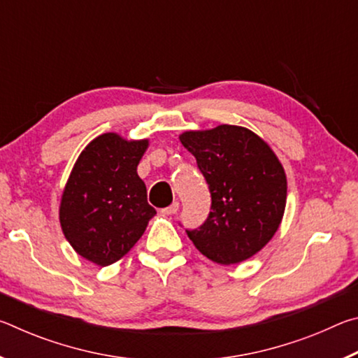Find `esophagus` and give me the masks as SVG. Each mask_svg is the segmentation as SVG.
I'll return each mask as SVG.
<instances>
[{"label":"esophagus","mask_w":358,"mask_h":358,"mask_svg":"<svg viewBox=\"0 0 358 358\" xmlns=\"http://www.w3.org/2000/svg\"><path fill=\"white\" fill-rule=\"evenodd\" d=\"M178 208H180V203L178 202H173L172 205H169V207L167 208H162L161 210V213L162 215H175V213H177V211H178Z\"/></svg>","instance_id":"1"}]
</instances>
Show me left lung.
I'll return each mask as SVG.
<instances>
[{
	"label": "left lung",
	"mask_w": 358,
	"mask_h": 358,
	"mask_svg": "<svg viewBox=\"0 0 358 358\" xmlns=\"http://www.w3.org/2000/svg\"><path fill=\"white\" fill-rule=\"evenodd\" d=\"M180 142L208 183L211 211L186 230L194 246L220 265L251 259L280 229L287 201L281 161L262 137L235 124L185 131Z\"/></svg>",
	"instance_id": "1"
}]
</instances>
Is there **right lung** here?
<instances>
[{
  "label": "right lung",
  "instance_id": "add662e5",
  "mask_svg": "<svg viewBox=\"0 0 358 358\" xmlns=\"http://www.w3.org/2000/svg\"><path fill=\"white\" fill-rule=\"evenodd\" d=\"M148 138L128 141L117 132L93 138L78 155L59 201V226L83 259L112 265L142 237L156 210L137 166Z\"/></svg>",
  "mask_w": 358,
  "mask_h": 358
}]
</instances>
